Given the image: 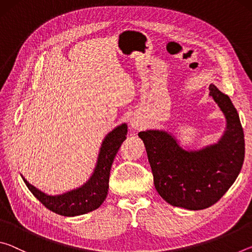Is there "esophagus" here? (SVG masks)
Masks as SVG:
<instances>
[{"instance_id":"34e87169","label":"esophagus","mask_w":252,"mask_h":252,"mask_svg":"<svg viewBox=\"0 0 252 252\" xmlns=\"http://www.w3.org/2000/svg\"><path fill=\"white\" fill-rule=\"evenodd\" d=\"M130 125L132 127H134V129H139L140 126H141V120L138 117H132L131 120H130Z\"/></svg>"}]
</instances>
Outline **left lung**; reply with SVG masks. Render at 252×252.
Returning a JSON list of instances; mask_svg holds the SVG:
<instances>
[{"mask_svg": "<svg viewBox=\"0 0 252 252\" xmlns=\"http://www.w3.org/2000/svg\"><path fill=\"white\" fill-rule=\"evenodd\" d=\"M209 90L227 121L217 143L186 150L168 131L139 132L158 193L171 206L188 210H202L219 201L236 181L245 160V135L236 108L215 84Z\"/></svg>", "mask_w": 252, "mask_h": 252, "instance_id": "8db88e82", "label": "left lung"}]
</instances>
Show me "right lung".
<instances>
[{"label":"right lung","instance_id":"1","mask_svg":"<svg viewBox=\"0 0 252 252\" xmlns=\"http://www.w3.org/2000/svg\"><path fill=\"white\" fill-rule=\"evenodd\" d=\"M127 126H118L109 132L102 141L97 161L90 179L76 189L65 193L50 195L37 189L23 178V181L39 201L49 210L64 217H75L99 208L108 195L110 170L113 160L126 139Z\"/></svg>","mask_w":252,"mask_h":252}]
</instances>
